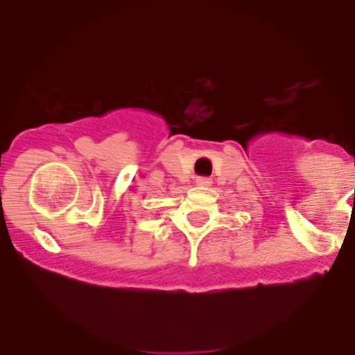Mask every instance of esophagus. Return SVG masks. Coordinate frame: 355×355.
I'll return each instance as SVG.
<instances>
[{"label":"esophagus","instance_id":"34e87169","mask_svg":"<svg viewBox=\"0 0 355 355\" xmlns=\"http://www.w3.org/2000/svg\"><path fill=\"white\" fill-rule=\"evenodd\" d=\"M196 183H197V187H199V188L211 187V180H209V178H199V180H197Z\"/></svg>","mask_w":355,"mask_h":355}]
</instances>
